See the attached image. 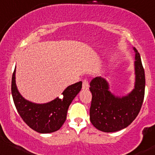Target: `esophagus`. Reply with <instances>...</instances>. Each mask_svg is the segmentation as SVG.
Listing matches in <instances>:
<instances>
[{
  "label": "esophagus",
  "mask_w": 155,
  "mask_h": 155,
  "mask_svg": "<svg viewBox=\"0 0 155 155\" xmlns=\"http://www.w3.org/2000/svg\"><path fill=\"white\" fill-rule=\"evenodd\" d=\"M89 87V81L87 79H84L83 80V84H82V89L83 90H87Z\"/></svg>",
  "instance_id": "obj_1"
}]
</instances>
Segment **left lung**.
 <instances>
[{
  "label": "left lung",
  "instance_id": "1",
  "mask_svg": "<svg viewBox=\"0 0 155 155\" xmlns=\"http://www.w3.org/2000/svg\"><path fill=\"white\" fill-rule=\"evenodd\" d=\"M135 53L134 86L126 95H115L110 90L105 78L97 76L90 83L92 94L89 115L97 129L103 132L118 131L129 126L137 118L144 97L145 75L139 52Z\"/></svg>",
  "mask_w": 155,
  "mask_h": 155
}]
</instances>
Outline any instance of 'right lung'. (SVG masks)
Listing matches in <instances>:
<instances>
[{
	"label": "right lung",
	"instance_id": "right-lung-1",
	"mask_svg": "<svg viewBox=\"0 0 155 155\" xmlns=\"http://www.w3.org/2000/svg\"><path fill=\"white\" fill-rule=\"evenodd\" d=\"M82 81L67 87L62 98L57 97L46 103H35L26 100L18 92L16 83V68L12 80V94L18 114L31 129L40 134L59 130L66 121L67 111L73 100L79 94Z\"/></svg>",
	"mask_w": 155,
	"mask_h": 155
}]
</instances>
